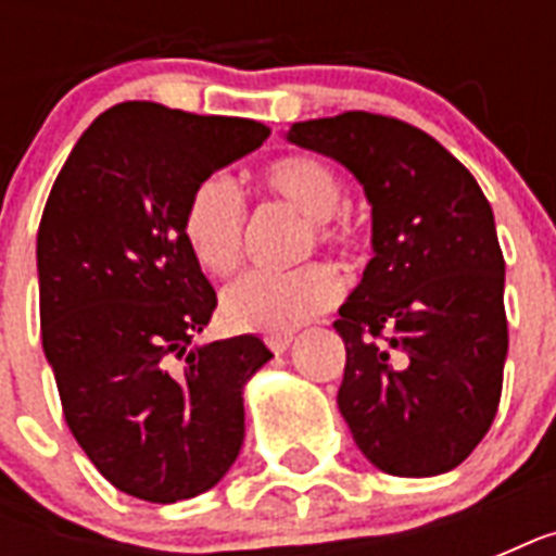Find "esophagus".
Returning a JSON list of instances; mask_svg holds the SVG:
<instances>
[{"mask_svg": "<svg viewBox=\"0 0 556 556\" xmlns=\"http://www.w3.org/2000/svg\"><path fill=\"white\" fill-rule=\"evenodd\" d=\"M291 343H294V334H268V338H265V346H268L270 352H277V355H282Z\"/></svg>", "mask_w": 556, "mask_h": 556, "instance_id": "34e87169", "label": "esophagus"}]
</instances>
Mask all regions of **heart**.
<instances>
[{
    "mask_svg": "<svg viewBox=\"0 0 556 556\" xmlns=\"http://www.w3.org/2000/svg\"><path fill=\"white\" fill-rule=\"evenodd\" d=\"M262 187L314 222L317 242L331 251L355 244V227L343 213V181L317 155H282L262 169ZM248 210L239 187L225 173L201 178L187 199L181 233L192 260L207 274H227L242 260ZM340 277L329 265L296 270H244L222 291V317L239 331H286L320 317L340 300Z\"/></svg>",
    "mask_w": 556,
    "mask_h": 556,
    "instance_id": "b5f03b06",
    "label": "heart"
}]
</instances>
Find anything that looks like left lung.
<instances>
[{"label":"left lung","mask_w":556,"mask_h":556,"mask_svg":"<svg viewBox=\"0 0 556 556\" xmlns=\"http://www.w3.org/2000/svg\"><path fill=\"white\" fill-rule=\"evenodd\" d=\"M286 138L340 161L371 204L375 256L334 320L340 415L383 473H447L491 430L508 355L491 204L462 161L397 117L343 112Z\"/></svg>","instance_id":"1"}]
</instances>
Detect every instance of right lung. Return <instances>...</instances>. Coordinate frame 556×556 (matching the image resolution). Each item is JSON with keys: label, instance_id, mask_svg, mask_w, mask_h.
<instances>
[{"label": "right lung", "instance_id": "1", "mask_svg": "<svg viewBox=\"0 0 556 556\" xmlns=\"http://www.w3.org/2000/svg\"><path fill=\"white\" fill-rule=\"evenodd\" d=\"M270 129L132 100L74 143L37 233L39 326L68 430L117 491L143 502L210 491L244 441V383L260 338L195 334L216 291L181 233L201 178Z\"/></svg>", "mask_w": 556, "mask_h": 556}]
</instances>
